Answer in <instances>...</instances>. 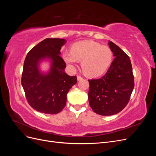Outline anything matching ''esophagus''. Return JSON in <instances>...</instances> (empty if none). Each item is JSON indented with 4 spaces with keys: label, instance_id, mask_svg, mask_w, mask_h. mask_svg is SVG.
<instances>
[{
    "label": "esophagus",
    "instance_id": "esophagus-1",
    "mask_svg": "<svg viewBox=\"0 0 156 156\" xmlns=\"http://www.w3.org/2000/svg\"><path fill=\"white\" fill-rule=\"evenodd\" d=\"M77 80L78 81H81V80L83 79V77L81 76H80V75H77Z\"/></svg>",
    "mask_w": 156,
    "mask_h": 156
}]
</instances>
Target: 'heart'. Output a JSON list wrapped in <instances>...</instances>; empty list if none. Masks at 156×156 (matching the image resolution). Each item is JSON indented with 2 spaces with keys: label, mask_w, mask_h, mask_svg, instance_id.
I'll use <instances>...</instances> for the list:
<instances>
[{
  "label": "heart",
  "mask_w": 156,
  "mask_h": 156,
  "mask_svg": "<svg viewBox=\"0 0 156 156\" xmlns=\"http://www.w3.org/2000/svg\"><path fill=\"white\" fill-rule=\"evenodd\" d=\"M62 57L72 68H74L78 61H81L84 73L90 77H98L109 68L113 53L108 46L92 40H84L73 44L71 51H64Z\"/></svg>",
  "instance_id": "obj_1"
}]
</instances>
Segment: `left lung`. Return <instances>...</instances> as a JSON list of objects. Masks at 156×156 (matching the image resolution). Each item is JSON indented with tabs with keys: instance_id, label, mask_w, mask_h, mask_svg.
Masks as SVG:
<instances>
[{
	"instance_id": "8db88e82",
	"label": "left lung",
	"mask_w": 156,
	"mask_h": 156,
	"mask_svg": "<svg viewBox=\"0 0 156 156\" xmlns=\"http://www.w3.org/2000/svg\"><path fill=\"white\" fill-rule=\"evenodd\" d=\"M115 59L105 75L88 80V101L96 114L111 116L123 110L134 88V77L130 58L119 46L108 42Z\"/></svg>"
}]
</instances>
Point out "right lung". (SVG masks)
I'll use <instances>...</instances> for the list:
<instances>
[{
  "mask_svg": "<svg viewBox=\"0 0 156 156\" xmlns=\"http://www.w3.org/2000/svg\"><path fill=\"white\" fill-rule=\"evenodd\" d=\"M66 40L46 38L28 53L23 65L21 84L29 104L36 111L55 115L62 111L67 100L69 89L77 82L76 76H69L64 69L66 64L60 56ZM51 60L50 71L46 74L40 72L41 59Z\"/></svg>",
  "mask_w": 156,
  "mask_h": 156,
  "instance_id": "obj_1",
  "label": "right lung"
}]
</instances>
